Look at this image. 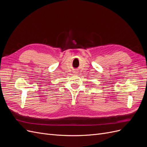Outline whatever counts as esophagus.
<instances>
[{"label": "esophagus", "instance_id": "34e87169", "mask_svg": "<svg viewBox=\"0 0 147 147\" xmlns=\"http://www.w3.org/2000/svg\"><path fill=\"white\" fill-rule=\"evenodd\" d=\"M74 72H75V74H77V73H78V71H77V70H75L74 71Z\"/></svg>", "mask_w": 147, "mask_h": 147}]
</instances>
